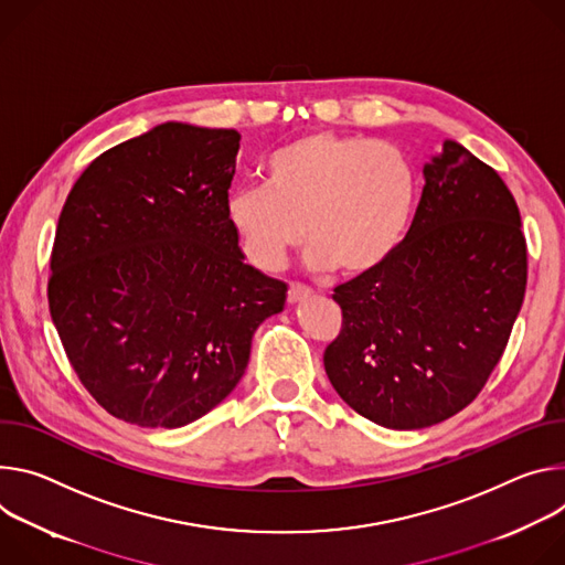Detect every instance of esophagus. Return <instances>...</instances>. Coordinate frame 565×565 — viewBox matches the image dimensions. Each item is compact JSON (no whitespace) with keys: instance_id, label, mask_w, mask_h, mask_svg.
Wrapping results in <instances>:
<instances>
[{"instance_id":"1","label":"esophagus","mask_w":565,"mask_h":565,"mask_svg":"<svg viewBox=\"0 0 565 565\" xmlns=\"http://www.w3.org/2000/svg\"><path fill=\"white\" fill-rule=\"evenodd\" d=\"M309 294H311V289H309V287H305V285H300V282H289L287 300H289V302H298V300L307 298Z\"/></svg>"}]
</instances>
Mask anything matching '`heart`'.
<instances>
[{
  "label": "heart",
  "instance_id": "b5f03b06",
  "mask_svg": "<svg viewBox=\"0 0 565 565\" xmlns=\"http://www.w3.org/2000/svg\"><path fill=\"white\" fill-rule=\"evenodd\" d=\"M413 202L415 170L397 146L311 132L265 161L263 188L228 198L226 220L263 271H278L305 237L311 269L356 278L391 258Z\"/></svg>",
  "mask_w": 565,
  "mask_h": 565
}]
</instances>
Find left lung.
<instances>
[{
	"instance_id": "1",
	"label": "left lung",
	"mask_w": 565,
	"mask_h": 565,
	"mask_svg": "<svg viewBox=\"0 0 565 565\" xmlns=\"http://www.w3.org/2000/svg\"><path fill=\"white\" fill-rule=\"evenodd\" d=\"M413 224L391 258L339 285L326 372L365 419L424 428L469 406L503 356L527 285L514 195L456 141L424 166Z\"/></svg>"
}]
</instances>
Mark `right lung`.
Segmentation results:
<instances>
[{
	"label": "right lung",
	"mask_w": 565,
	"mask_h": 565,
	"mask_svg": "<svg viewBox=\"0 0 565 565\" xmlns=\"http://www.w3.org/2000/svg\"><path fill=\"white\" fill-rule=\"evenodd\" d=\"M239 135L163 122L96 157L62 206L49 311L114 417L179 428L239 382L287 285L244 263L226 220Z\"/></svg>",
	"instance_id": "1"
}]
</instances>
